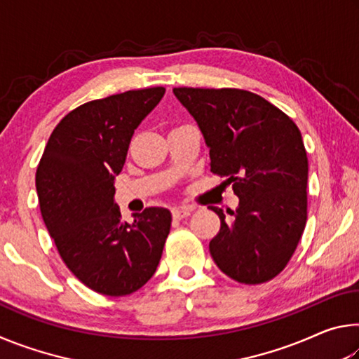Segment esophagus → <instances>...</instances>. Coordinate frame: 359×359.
Returning a JSON list of instances; mask_svg holds the SVG:
<instances>
[{
  "mask_svg": "<svg viewBox=\"0 0 359 359\" xmlns=\"http://www.w3.org/2000/svg\"><path fill=\"white\" fill-rule=\"evenodd\" d=\"M193 212V208H174L172 209V217L175 220H182V218L188 217Z\"/></svg>",
  "mask_w": 359,
  "mask_h": 359,
  "instance_id": "esophagus-1",
  "label": "esophagus"
}]
</instances>
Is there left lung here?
Listing matches in <instances>:
<instances>
[{
  "label": "left lung",
  "mask_w": 359,
  "mask_h": 359,
  "mask_svg": "<svg viewBox=\"0 0 359 359\" xmlns=\"http://www.w3.org/2000/svg\"><path fill=\"white\" fill-rule=\"evenodd\" d=\"M174 95L201 128L210 171L226 177L239 205L209 250L223 274L245 285L287 267L307 222L309 160L301 131L263 96L241 88L177 87Z\"/></svg>",
  "instance_id": "obj_1"
}]
</instances>
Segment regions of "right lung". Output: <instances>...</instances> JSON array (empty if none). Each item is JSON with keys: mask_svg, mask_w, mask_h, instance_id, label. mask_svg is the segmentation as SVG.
Returning <instances> with one entry per match:
<instances>
[{"mask_svg": "<svg viewBox=\"0 0 359 359\" xmlns=\"http://www.w3.org/2000/svg\"><path fill=\"white\" fill-rule=\"evenodd\" d=\"M165 87L93 100L66 114L36 169L42 218L66 267L85 287L118 297L155 274L171 229V212L144 209L130 224L114 203V177L133 133Z\"/></svg>", "mask_w": 359, "mask_h": 359, "instance_id": "add662e5", "label": "right lung"}]
</instances>
